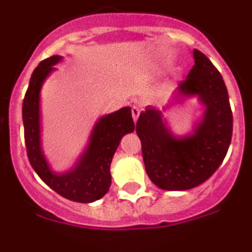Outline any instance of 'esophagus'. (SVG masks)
<instances>
[{
	"instance_id": "esophagus-1",
	"label": "esophagus",
	"mask_w": 252,
	"mask_h": 252,
	"mask_svg": "<svg viewBox=\"0 0 252 252\" xmlns=\"http://www.w3.org/2000/svg\"><path fill=\"white\" fill-rule=\"evenodd\" d=\"M131 115H132V119H133V121H137V119H139V115H140V110H139V107L133 106L132 108H131Z\"/></svg>"
}]
</instances>
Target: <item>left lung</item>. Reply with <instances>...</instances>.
<instances>
[{"label": "left lung", "instance_id": "8db88e82", "mask_svg": "<svg viewBox=\"0 0 252 252\" xmlns=\"http://www.w3.org/2000/svg\"><path fill=\"white\" fill-rule=\"evenodd\" d=\"M193 58L194 65L178 84V92L197 95L206 107L194 132L174 136L161 111L153 106H146L136 124L146 173L165 190H187L206 182L222 164L232 137V111L223 78L202 51L194 49Z\"/></svg>", "mask_w": 252, "mask_h": 252}]
</instances>
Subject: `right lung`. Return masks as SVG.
<instances>
[{"label":"right lung","mask_w":252,"mask_h":252,"mask_svg":"<svg viewBox=\"0 0 252 252\" xmlns=\"http://www.w3.org/2000/svg\"><path fill=\"white\" fill-rule=\"evenodd\" d=\"M63 58L53 55L35 68L22 103V121L29 161L40 179L69 201L91 203L103 197L111 186L110 166L124 135L135 130L130 107H124L97 121L90 144L74 168L54 173L48 165L40 141V90Z\"/></svg>","instance_id":"1"}]
</instances>
